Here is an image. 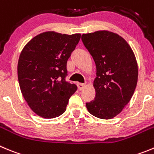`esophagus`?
Listing matches in <instances>:
<instances>
[{
    "instance_id": "34e87169",
    "label": "esophagus",
    "mask_w": 154,
    "mask_h": 154,
    "mask_svg": "<svg viewBox=\"0 0 154 154\" xmlns=\"http://www.w3.org/2000/svg\"><path fill=\"white\" fill-rule=\"evenodd\" d=\"M77 86H78L79 90H82L84 87H85V84H77Z\"/></svg>"
}]
</instances>
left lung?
I'll return each mask as SVG.
<instances>
[{
	"instance_id": "left-lung-1",
	"label": "left lung",
	"mask_w": 154,
	"mask_h": 154,
	"mask_svg": "<svg viewBox=\"0 0 154 154\" xmlns=\"http://www.w3.org/2000/svg\"><path fill=\"white\" fill-rule=\"evenodd\" d=\"M84 46L97 66L95 99L86 103L89 112L102 119L114 118L129 103L135 90L138 69L127 42L118 34L97 31L83 34Z\"/></svg>"
}]
</instances>
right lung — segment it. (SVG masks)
<instances>
[{
    "mask_svg": "<svg viewBox=\"0 0 154 154\" xmlns=\"http://www.w3.org/2000/svg\"><path fill=\"white\" fill-rule=\"evenodd\" d=\"M80 35L45 32L32 38L21 51L19 84L29 106L38 116L53 119L62 115L77 90L65 78L67 61Z\"/></svg>",
    "mask_w": 154,
    "mask_h": 154,
    "instance_id": "obj_1",
    "label": "right lung"
}]
</instances>
